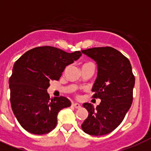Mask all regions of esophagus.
Listing matches in <instances>:
<instances>
[{"mask_svg":"<svg viewBox=\"0 0 151 151\" xmlns=\"http://www.w3.org/2000/svg\"><path fill=\"white\" fill-rule=\"evenodd\" d=\"M72 105H73V106H74V107H75V108L81 107V104H79V103H73V104H72Z\"/></svg>","mask_w":151,"mask_h":151,"instance_id":"1","label":"esophagus"}]
</instances>
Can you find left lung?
<instances>
[{
  "instance_id": "1",
  "label": "left lung",
  "mask_w": 151,
  "mask_h": 151,
  "mask_svg": "<svg viewBox=\"0 0 151 151\" xmlns=\"http://www.w3.org/2000/svg\"><path fill=\"white\" fill-rule=\"evenodd\" d=\"M81 52L96 63L98 72L92 97L101 99L96 107L88 103L83 104L88 116L81 128L92 136L106 135L122 123L131 107L135 85L131 63L111 47L88 48Z\"/></svg>"
}]
</instances>
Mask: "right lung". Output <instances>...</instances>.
<instances>
[{
    "mask_svg": "<svg viewBox=\"0 0 151 151\" xmlns=\"http://www.w3.org/2000/svg\"><path fill=\"white\" fill-rule=\"evenodd\" d=\"M81 56L79 51L68 53L43 46L27 51L14 64L9 79L12 109L21 126L32 134L50 132L57 124L62 109L71 105L63 96L50 99V81L59 80L66 66Z\"/></svg>",
    "mask_w": 151,
    "mask_h": 151,
    "instance_id": "obj_1",
    "label": "right lung"
}]
</instances>
